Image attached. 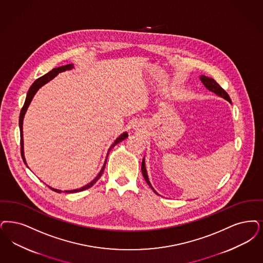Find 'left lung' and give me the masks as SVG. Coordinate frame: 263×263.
<instances>
[{
  "instance_id": "left-lung-1",
  "label": "left lung",
  "mask_w": 263,
  "mask_h": 263,
  "mask_svg": "<svg viewBox=\"0 0 263 263\" xmlns=\"http://www.w3.org/2000/svg\"><path fill=\"white\" fill-rule=\"evenodd\" d=\"M200 80H201V82L203 83V85H204L209 90H210L211 92H213V93L220 96L222 98H224L225 100H227L229 103H231V99H230L229 95L227 94V92H226V91L221 87L220 85L218 84L214 79L202 75V76H200ZM142 173H143V176H144V178L146 180L147 185H148L152 189L154 190V192H155L157 195H158V193L153 188V186H152V184H151V182H149V180H148V177H147V170H146V166H145V159H144V158H143V161H142Z\"/></svg>"
}]
</instances>
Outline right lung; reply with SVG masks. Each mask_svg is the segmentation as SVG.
I'll use <instances>...</instances> for the list:
<instances>
[{"mask_svg": "<svg viewBox=\"0 0 263 263\" xmlns=\"http://www.w3.org/2000/svg\"><path fill=\"white\" fill-rule=\"evenodd\" d=\"M72 67H73V65H72V64H66V65H63V66H60V67L53 68V69H52L50 72H48V73L43 75V76H41L40 78H38L37 80H35V82H34V83L31 85V87L29 88V90H28V92H27L26 99H25V102H24V105H23L22 108H21V116H20V129H21V157H22V159H23V161H24V162H25V158H24V154H23L22 124H23V117H24V115H25V112H26V110H27L28 105H30L32 99H33V97H34V95H35V93L39 90V88H40V87H42L43 85L46 84L47 82H49L50 80H52L53 77H55V76H57L58 74L60 73V72H63V71H65V70L71 69ZM127 136H128V134H127V133H123L122 135H120V136L118 137V138L116 139V141H115V143L111 145V147H109V149H108V152H107L106 159H107V156H108V154H109L110 149H111L112 147H115L116 145H117L118 143H120L121 141H123L124 139H126ZM106 159H105V164H104L103 168H102V170L100 171V173L98 174V176H97V177H96V178H95L91 183H89L88 185H86V186L82 187V188H80V189L72 190V191H64V193H77V192H81V191H84V190L89 189L90 187H92V186L94 185L95 183H96V182L100 179V177L102 176V174H103V172H104V169H105V167ZM25 163H26V162H25ZM48 187H49V186H48ZM49 188L51 190H53L54 192H57V193H61V192H62L61 190L53 189V188H51V187H49Z\"/></svg>", "mask_w": 263, "mask_h": 263, "instance_id": "1", "label": "right lung"}]
</instances>
